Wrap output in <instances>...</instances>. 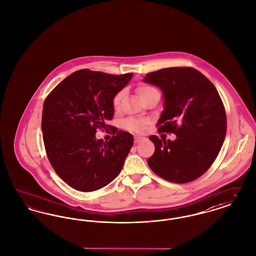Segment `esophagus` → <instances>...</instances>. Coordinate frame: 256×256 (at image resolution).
Segmentation results:
<instances>
[{
    "label": "esophagus",
    "mask_w": 256,
    "mask_h": 256,
    "mask_svg": "<svg viewBox=\"0 0 256 256\" xmlns=\"http://www.w3.org/2000/svg\"><path fill=\"white\" fill-rule=\"evenodd\" d=\"M144 139H145V138L142 137V136H134V142H135V143L140 142V141H142V140H144Z\"/></svg>",
    "instance_id": "obj_1"
}]
</instances>
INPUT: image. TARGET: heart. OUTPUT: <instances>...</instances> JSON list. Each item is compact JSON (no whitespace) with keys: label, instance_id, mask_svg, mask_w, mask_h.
<instances>
[{"label":"heart","instance_id":"obj_1","mask_svg":"<svg viewBox=\"0 0 256 256\" xmlns=\"http://www.w3.org/2000/svg\"><path fill=\"white\" fill-rule=\"evenodd\" d=\"M137 94L139 98L142 100H144L145 98L148 97V95H150L152 93L158 91L156 89H154V87L152 86H145V84H141V86H138L137 89ZM122 97V91L118 92L113 98H112V106L115 110H117L119 108V104H120V102H121V98ZM146 124L148 121L146 120H141V119H132V118H130L128 120H126L124 122V128H126L128 130L132 132H136V134H140V132H143L145 128H146Z\"/></svg>","mask_w":256,"mask_h":256}]
</instances>
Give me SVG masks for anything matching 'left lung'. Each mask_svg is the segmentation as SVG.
Listing matches in <instances>:
<instances>
[{
  "label": "left lung",
  "mask_w": 256,
  "mask_h": 256,
  "mask_svg": "<svg viewBox=\"0 0 256 256\" xmlns=\"http://www.w3.org/2000/svg\"><path fill=\"white\" fill-rule=\"evenodd\" d=\"M143 82L158 86L163 94L159 130L176 135L174 141L150 137L156 146L148 159L150 168L170 182L195 180L212 165L226 138V116L217 89L189 67L146 74Z\"/></svg>",
  "instance_id": "1"
}]
</instances>
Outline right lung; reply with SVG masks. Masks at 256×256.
<instances>
[{
    "label": "right lung",
    "instance_id": "add662e5",
    "mask_svg": "<svg viewBox=\"0 0 256 256\" xmlns=\"http://www.w3.org/2000/svg\"><path fill=\"white\" fill-rule=\"evenodd\" d=\"M132 76L78 70L46 98L42 113L46 152L56 172L74 189L98 190L122 170L134 145L132 135L117 130L108 142H104L96 138V132L113 118L112 98Z\"/></svg>",
    "mask_w": 256,
    "mask_h": 256
}]
</instances>
